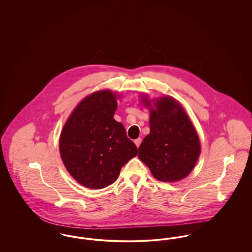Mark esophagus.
Segmentation results:
<instances>
[{"label":"esophagus","mask_w":252,"mask_h":252,"mask_svg":"<svg viewBox=\"0 0 252 252\" xmlns=\"http://www.w3.org/2000/svg\"><path fill=\"white\" fill-rule=\"evenodd\" d=\"M134 143L137 145V147H139L140 144L142 143V139H141V138H138V139H136V140L134 141Z\"/></svg>","instance_id":"obj_1"}]
</instances>
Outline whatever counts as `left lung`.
Wrapping results in <instances>:
<instances>
[{"mask_svg":"<svg viewBox=\"0 0 252 252\" xmlns=\"http://www.w3.org/2000/svg\"><path fill=\"white\" fill-rule=\"evenodd\" d=\"M143 103L150 109V133L139 147V158L154 178L175 182L186 178L200 155V142L185 109L173 97Z\"/></svg>","mask_w":252,"mask_h":252,"instance_id":"obj_1","label":"left lung"}]
</instances>
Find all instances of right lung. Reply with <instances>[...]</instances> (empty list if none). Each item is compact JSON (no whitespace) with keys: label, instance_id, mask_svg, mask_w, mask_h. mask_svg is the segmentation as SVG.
I'll list each match as a JSON object with an SVG mask.
<instances>
[{"label":"right lung","instance_id":"right-lung-1","mask_svg":"<svg viewBox=\"0 0 252 252\" xmlns=\"http://www.w3.org/2000/svg\"><path fill=\"white\" fill-rule=\"evenodd\" d=\"M116 98L109 90L87 96L60 134V156L65 167L74 180L90 189L112 184L121 168L138 153L124 126L113 118Z\"/></svg>","mask_w":252,"mask_h":252}]
</instances>
